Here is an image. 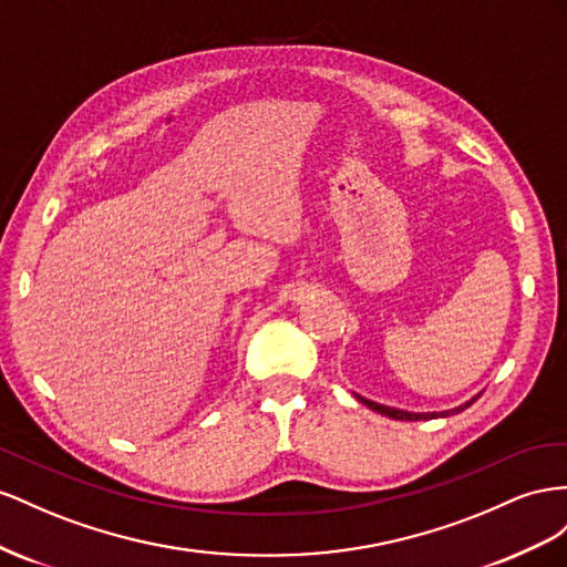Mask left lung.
<instances>
[{"label":"left lung","instance_id":"obj_1","mask_svg":"<svg viewBox=\"0 0 567 567\" xmlns=\"http://www.w3.org/2000/svg\"><path fill=\"white\" fill-rule=\"evenodd\" d=\"M355 399H359L361 403H365L368 409H373V411H378V413H382V415H386V417H394V420H432V417H440V415L461 413L463 409L473 406V401H477V399H480V394H477L475 399L467 401V403H463V406H458V409H451V411H444V413H409V411H399V409L382 406V403H375V401H370V399H363V396H359V394H355Z\"/></svg>","mask_w":567,"mask_h":567}]
</instances>
